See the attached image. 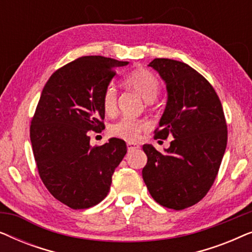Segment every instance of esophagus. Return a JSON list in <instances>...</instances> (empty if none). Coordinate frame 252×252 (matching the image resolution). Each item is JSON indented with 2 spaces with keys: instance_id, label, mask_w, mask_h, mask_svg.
Returning a JSON list of instances; mask_svg holds the SVG:
<instances>
[{
  "instance_id": "esophagus-1",
  "label": "esophagus",
  "mask_w": 252,
  "mask_h": 252,
  "mask_svg": "<svg viewBox=\"0 0 252 252\" xmlns=\"http://www.w3.org/2000/svg\"><path fill=\"white\" fill-rule=\"evenodd\" d=\"M140 146L137 143H134V142H127V149L128 151H133V150H136L139 149Z\"/></svg>"
}]
</instances>
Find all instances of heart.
Here are the masks:
<instances>
[{"label": "heart", "instance_id": "obj_1", "mask_svg": "<svg viewBox=\"0 0 252 252\" xmlns=\"http://www.w3.org/2000/svg\"><path fill=\"white\" fill-rule=\"evenodd\" d=\"M124 82L134 89L146 102H153L159 94L160 85L158 79L150 71L144 68L130 72L124 79ZM102 105L108 115H111L117 109V89L113 85L105 88L102 96ZM148 127V123L141 119H134L130 117H124L118 122L112 124L110 133L112 135L122 137L127 141H135L140 133Z\"/></svg>", "mask_w": 252, "mask_h": 252}]
</instances>
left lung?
<instances>
[{"label":"left lung","instance_id":"1","mask_svg":"<svg viewBox=\"0 0 252 252\" xmlns=\"http://www.w3.org/2000/svg\"><path fill=\"white\" fill-rule=\"evenodd\" d=\"M148 66L167 92L156 137L173 141L164 153L144 144L142 178L155 201L182 210L201 201L215 182L227 146L225 116L215 89L188 64L155 58Z\"/></svg>","mask_w":252,"mask_h":252}]
</instances>
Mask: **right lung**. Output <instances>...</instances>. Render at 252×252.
Returning <instances> with one entry per match:
<instances>
[{
	"label": "right lung",
	"instance_id": "1",
	"mask_svg": "<svg viewBox=\"0 0 252 252\" xmlns=\"http://www.w3.org/2000/svg\"><path fill=\"white\" fill-rule=\"evenodd\" d=\"M127 64L103 56L80 57L55 72L41 94L31 125L34 158L50 194L71 209L101 202L127 153L122 139L92 147L89 136V130L104 128L103 93L115 68Z\"/></svg>",
	"mask_w": 252,
	"mask_h": 252
}]
</instances>
